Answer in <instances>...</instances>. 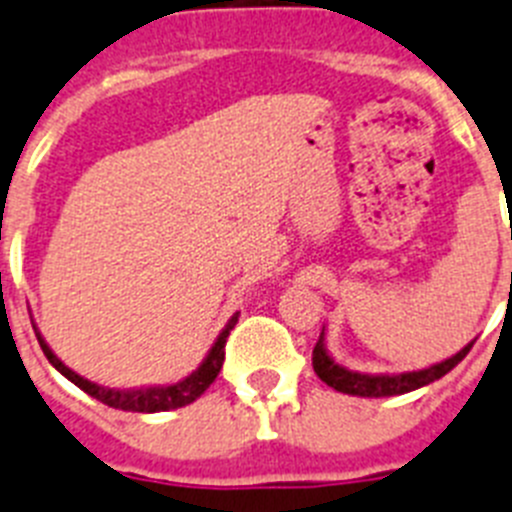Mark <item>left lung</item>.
Masks as SVG:
<instances>
[{
  "label": "left lung",
  "mask_w": 512,
  "mask_h": 512,
  "mask_svg": "<svg viewBox=\"0 0 512 512\" xmlns=\"http://www.w3.org/2000/svg\"><path fill=\"white\" fill-rule=\"evenodd\" d=\"M471 345H474V340H471L469 345H464L456 355L446 358V361L422 368V371L358 373L340 366V363L327 353L322 330L317 345H314V353H311V363H314V371H317L319 379L327 386H332L335 391H342V394H353V397H397V394H407V391H415L420 389V386H428L433 384V381L441 379V376H446L453 366H459V363L464 361L466 353L471 350Z\"/></svg>",
  "instance_id": "8db88e82"
}]
</instances>
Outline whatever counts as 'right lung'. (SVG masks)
<instances>
[{
  "label": "right lung",
  "instance_id": "1",
  "mask_svg": "<svg viewBox=\"0 0 512 512\" xmlns=\"http://www.w3.org/2000/svg\"><path fill=\"white\" fill-rule=\"evenodd\" d=\"M237 317L239 314H234V317L226 322L221 335L216 337V342H213V348L208 350V355L203 358L201 366L195 368L190 376H185V379L170 386H141V389H108V386H100L95 384V381L84 379V376H79L77 371H71L66 363H61L59 358H56V353L48 348V342L43 340V335L38 332L35 324H33V330H35V337H38V342H41V350L46 353L48 363H51L61 376H66L71 384H77L79 389L87 391L90 397H95L97 402L115 407V410H126V412H167V410H177V407H185V404L195 402V399L201 397L203 391L216 381L221 366H224L226 337H229V332L234 330Z\"/></svg>",
  "mask_w": 512,
  "mask_h": 512
}]
</instances>
